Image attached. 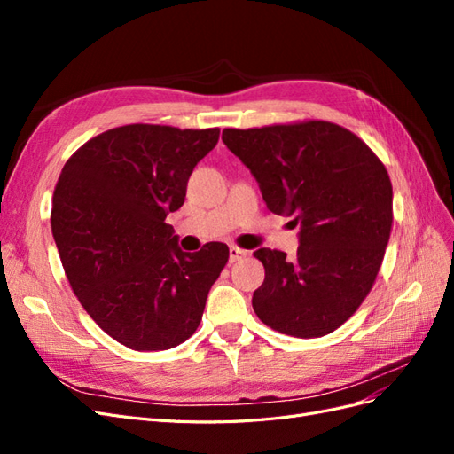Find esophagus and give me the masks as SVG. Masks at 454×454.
Listing matches in <instances>:
<instances>
[{"mask_svg":"<svg viewBox=\"0 0 454 454\" xmlns=\"http://www.w3.org/2000/svg\"><path fill=\"white\" fill-rule=\"evenodd\" d=\"M246 255H248V252H246V250H240V248H237V246H231V248H229V263H237V261H242Z\"/></svg>","mask_w":454,"mask_h":454,"instance_id":"34e87169","label":"esophagus"}]
</instances>
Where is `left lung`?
<instances>
[{"mask_svg": "<svg viewBox=\"0 0 454 454\" xmlns=\"http://www.w3.org/2000/svg\"><path fill=\"white\" fill-rule=\"evenodd\" d=\"M222 140L255 177L267 208L299 225L295 257L254 252L265 267L252 297L259 320L301 339L335 332L362 305L387 250V168L358 136L325 121L225 129Z\"/></svg>", "mask_w": 454, "mask_h": 454, "instance_id": "8db88e82", "label": "left lung"}]
</instances>
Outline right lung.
<instances>
[{
	"instance_id": "add662e5",
	"label": "right lung",
	"mask_w": 454,
	"mask_h": 454,
	"mask_svg": "<svg viewBox=\"0 0 454 454\" xmlns=\"http://www.w3.org/2000/svg\"><path fill=\"white\" fill-rule=\"evenodd\" d=\"M217 140L219 129H112L75 151L54 187L52 237L74 294L132 350H168L193 335L227 263V244L187 254L164 223Z\"/></svg>"
}]
</instances>
